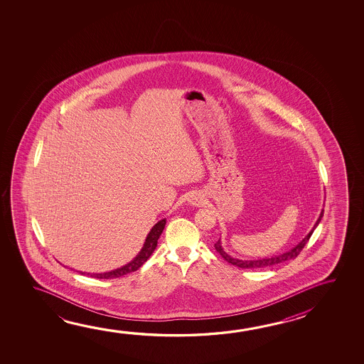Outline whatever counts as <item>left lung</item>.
I'll use <instances>...</instances> for the list:
<instances>
[{
	"mask_svg": "<svg viewBox=\"0 0 364 364\" xmlns=\"http://www.w3.org/2000/svg\"><path fill=\"white\" fill-rule=\"evenodd\" d=\"M322 215H323V210H321V213H320L318 218L316 220V223L314 225V227H312V230H311L310 232L306 235V237H304L299 244L296 245V246L292 247L291 250L286 251V252L279 254V255H275V257H262V259H254V260H241V259H237V257H231V255H228L226 251L223 250V247H222V245H220V240H218V241L215 244V250L220 252V257H223L226 262H230V264H232L235 267H239V268L259 269L267 268V267H273V265H277V264H280V262H287V260H292V259H296V257H297L298 254H299L301 250L304 249V245L307 244V241L310 240L311 235H312L314 231H315L316 227L318 226V223H320V220H321Z\"/></svg>",
	"mask_w": 364,
	"mask_h": 364,
	"instance_id": "left-lung-1",
	"label": "left lung"
}]
</instances>
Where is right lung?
<instances>
[{
    "label": "right lung",
    "mask_w": 364,
    "mask_h": 364,
    "mask_svg": "<svg viewBox=\"0 0 364 364\" xmlns=\"http://www.w3.org/2000/svg\"><path fill=\"white\" fill-rule=\"evenodd\" d=\"M165 225H166V218L159 220L155 226L151 228V231H149V235H147V237L144 240V247L138 252L137 257H134L132 262L123 265L122 268L114 269V270L105 272V273H92V274H90V273H82V272H80V273H81V274H87L90 275V277H94V278H97V279H112V278H119L122 275L128 274V273H132V272H136L138 268H141V267L144 265V262H147V259H149V257L152 255V252L155 251L156 246H157V240L160 239L162 231H164V228H165Z\"/></svg>",
    "instance_id": "1"
}]
</instances>
